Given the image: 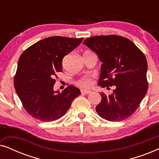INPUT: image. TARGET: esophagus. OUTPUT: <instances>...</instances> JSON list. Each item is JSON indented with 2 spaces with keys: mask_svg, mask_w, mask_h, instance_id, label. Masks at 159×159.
Returning a JSON list of instances; mask_svg holds the SVG:
<instances>
[{
  "mask_svg": "<svg viewBox=\"0 0 159 159\" xmlns=\"http://www.w3.org/2000/svg\"><path fill=\"white\" fill-rule=\"evenodd\" d=\"M81 93L82 94H90L91 93V91L90 90H81Z\"/></svg>",
  "mask_w": 159,
  "mask_h": 159,
  "instance_id": "1",
  "label": "esophagus"
}]
</instances>
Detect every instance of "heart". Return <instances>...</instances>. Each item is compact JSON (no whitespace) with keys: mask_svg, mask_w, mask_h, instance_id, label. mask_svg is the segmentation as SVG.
<instances>
[{"mask_svg":"<svg viewBox=\"0 0 159 159\" xmlns=\"http://www.w3.org/2000/svg\"><path fill=\"white\" fill-rule=\"evenodd\" d=\"M77 85L83 88H90L93 84L92 77L90 76H84V77H80L75 82Z\"/></svg>","mask_w":159,"mask_h":159,"instance_id":"heart-1","label":"heart"}]
</instances>
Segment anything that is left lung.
<instances>
[{
  "label": "left lung",
  "instance_id": "8db88e82",
  "mask_svg": "<svg viewBox=\"0 0 159 159\" xmlns=\"http://www.w3.org/2000/svg\"><path fill=\"white\" fill-rule=\"evenodd\" d=\"M84 44L103 62L99 85L107 89L115 85L111 95L101 93L97 113L111 121L127 119L138 109L148 88L144 53L129 39L116 34L91 37Z\"/></svg>",
  "mask_w": 159,
  "mask_h": 159
}]
</instances>
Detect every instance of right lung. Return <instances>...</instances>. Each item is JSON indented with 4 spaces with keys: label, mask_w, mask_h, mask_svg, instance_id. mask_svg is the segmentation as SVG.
Listing matches in <instances>:
<instances>
[{
    "label": "right lung",
    "mask_w": 159,
    "mask_h": 159,
    "mask_svg": "<svg viewBox=\"0 0 159 159\" xmlns=\"http://www.w3.org/2000/svg\"><path fill=\"white\" fill-rule=\"evenodd\" d=\"M82 38L53 36L37 42L19 58L14 88L28 114L42 121H52L66 114L76 98L81 94L69 85L61 93L54 92L56 74L62 71V60L76 48Z\"/></svg>",
    "instance_id": "add662e5"
}]
</instances>
